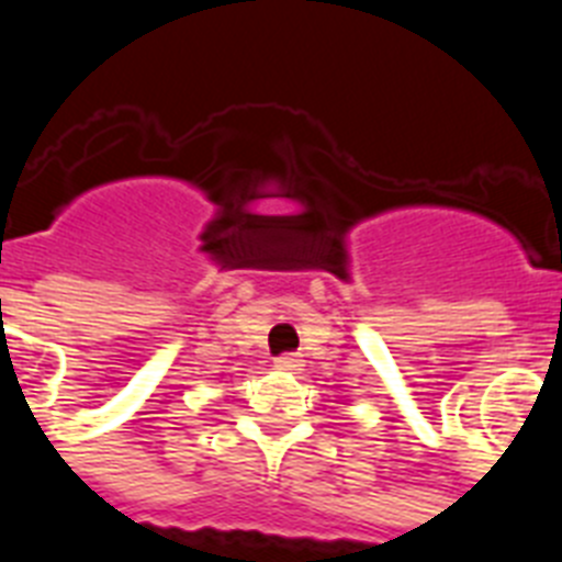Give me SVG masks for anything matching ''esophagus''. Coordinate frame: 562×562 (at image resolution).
Returning <instances> with one entry per match:
<instances>
[{"instance_id": "esophagus-1", "label": "esophagus", "mask_w": 562, "mask_h": 562, "mask_svg": "<svg viewBox=\"0 0 562 562\" xmlns=\"http://www.w3.org/2000/svg\"><path fill=\"white\" fill-rule=\"evenodd\" d=\"M297 366H301V360H297V355H290V351H286V355L276 357V369L292 371V369H297Z\"/></svg>"}]
</instances>
